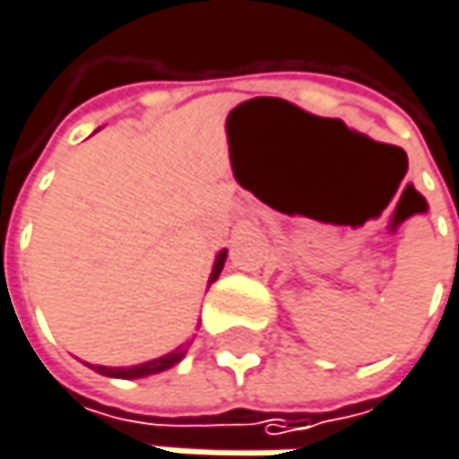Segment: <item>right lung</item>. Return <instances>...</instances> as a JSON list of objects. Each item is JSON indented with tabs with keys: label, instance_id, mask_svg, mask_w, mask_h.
Listing matches in <instances>:
<instances>
[{
	"label": "right lung",
	"instance_id": "right-lung-1",
	"mask_svg": "<svg viewBox=\"0 0 459 459\" xmlns=\"http://www.w3.org/2000/svg\"><path fill=\"white\" fill-rule=\"evenodd\" d=\"M226 249L218 255V260H215V265H212V273H210V284L221 276V271H223V263H226ZM186 351H188V342L186 345H180V348H175L172 353H167V356H159V359H153V361H145V364H135V367H95L100 375H106V377H148V375H156V372H164V369H169V367H175L183 356H186Z\"/></svg>",
	"mask_w": 459,
	"mask_h": 459
}]
</instances>
